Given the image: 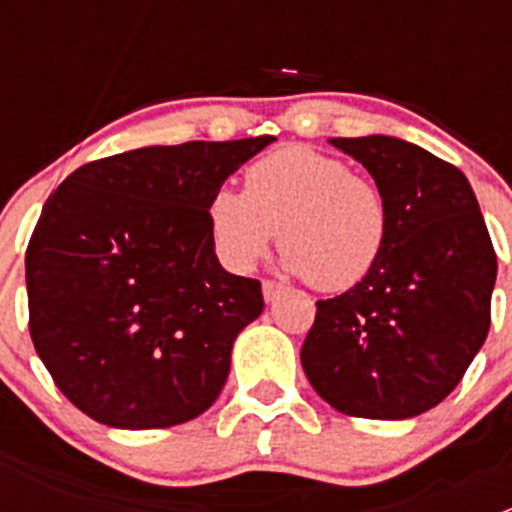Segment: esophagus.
Returning a JSON list of instances; mask_svg holds the SVG:
<instances>
[{
    "instance_id": "obj_1",
    "label": "esophagus",
    "mask_w": 512,
    "mask_h": 512,
    "mask_svg": "<svg viewBox=\"0 0 512 512\" xmlns=\"http://www.w3.org/2000/svg\"><path fill=\"white\" fill-rule=\"evenodd\" d=\"M282 289H285V285H282V282L262 280V294H265V302H275V299L280 297Z\"/></svg>"
}]
</instances>
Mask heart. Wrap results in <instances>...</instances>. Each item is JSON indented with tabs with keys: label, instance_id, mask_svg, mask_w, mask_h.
<instances>
[{
	"label": "heart",
	"instance_id": "heart-1",
	"mask_svg": "<svg viewBox=\"0 0 512 512\" xmlns=\"http://www.w3.org/2000/svg\"><path fill=\"white\" fill-rule=\"evenodd\" d=\"M208 227L220 260L250 272L280 230L289 272L312 287L342 292L376 267L389 240L384 190L347 160L289 146L245 170L242 193L218 190Z\"/></svg>",
	"mask_w": 512,
	"mask_h": 512
}]
</instances>
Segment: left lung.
<instances>
[{"instance_id":"obj_1","label":"left lung","mask_w":512,"mask_h":512,"mask_svg":"<svg viewBox=\"0 0 512 512\" xmlns=\"http://www.w3.org/2000/svg\"><path fill=\"white\" fill-rule=\"evenodd\" d=\"M332 146L384 190L389 240L359 285L317 302L304 374L347 416H418L456 389L488 337L493 242L456 165L391 136Z\"/></svg>"}]
</instances>
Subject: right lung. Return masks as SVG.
<instances>
[{
  "label": "right lung",
  "instance_id": "obj_1",
  "mask_svg": "<svg viewBox=\"0 0 512 512\" xmlns=\"http://www.w3.org/2000/svg\"><path fill=\"white\" fill-rule=\"evenodd\" d=\"M272 141L138 148L81 165L49 195L27 247L29 334L76 409L143 431L213 406L265 299L218 262L208 203Z\"/></svg>",
  "mask_w": 512,
  "mask_h": 512
}]
</instances>
